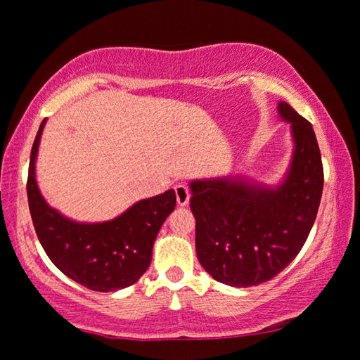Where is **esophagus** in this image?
I'll return each mask as SVG.
<instances>
[{
    "mask_svg": "<svg viewBox=\"0 0 360 360\" xmlns=\"http://www.w3.org/2000/svg\"><path fill=\"white\" fill-rule=\"evenodd\" d=\"M175 195H176V203L180 206H186L190 203V190L185 185H175Z\"/></svg>",
    "mask_w": 360,
    "mask_h": 360,
    "instance_id": "1",
    "label": "esophagus"
}]
</instances>
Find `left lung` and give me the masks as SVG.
Wrapping results in <instances>:
<instances>
[{
    "label": "left lung",
    "instance_id": "8db88e82",
    "mask_svg": "<svg viewBox=\"0 0 360 360\" xmlns=\"http://www.w3.org/2000/svg\"><path fill=\"white\" fill-rule=\"evenodd\" d=\"M293 155L282 184L267 186L239 176L193 180L196 255L206 272L231 287H252L282 272L308 239L323 193L321 154L313 126L288 103Z\"/></svg>",
    "mask_w": 360,
    "mask_h": 360
}]
</instances>
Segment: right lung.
I'll return each mask as SVG.
<instances>
[{
    "instance_id": "1",
    "label": "right lung",
    "mask_w": 360,
    "mask_h": 360,
    "mask_svg": "<svg viewBox=\"0 0 360 360\" xmlns=\"http://www.w3.org/2000/svg\"><path fill=\"white\" fill-rule=\"evenodd\" d=\"M46 121L32 144L27 175L29 211L44 250L60 272L83 287L95 292L129 287L150 265L154 240L175 210V191L137 201L117 218L103 223L65 218L47 205L36 181V159Z\"/></svg>"
}]
</instances>
